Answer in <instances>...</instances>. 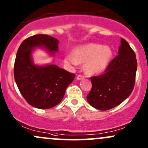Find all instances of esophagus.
<instances>
[{
    "instance_id": "34e87169",
    "label": "esophagus",
    "mask_w": 148,
    "mask_h": 148,
    "mask_svg": "<svg viewBox=\"0 0 148 148\" xmlns=\"http://www.w3.org/2000/svg\"><path fill=\"white\" fill-rule=\"evenodd\" d=\"M84 78V77L83 75H80V74H79V75H77V80H82Z\"/></svg>"
}]
</instances>
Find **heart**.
<instances>
[{
	"mask_svg": "<svg viewBox=\"0 0 148 148\" xmlns=\"http://www.w3.org/2000/svg\"><path fill=\"white\" fill-rule=\"evenodd\" d=\"M112 57V51L108 46L96 43L77 47L64 58V63L68 67L84 64V70L88 74L94 75L103 72L108 66Z\"/></svg>",
	"mask_w": 148,
	"mask_h": 148,
	"instance_id": "1",
	"label": "heart"
}]
</instances>
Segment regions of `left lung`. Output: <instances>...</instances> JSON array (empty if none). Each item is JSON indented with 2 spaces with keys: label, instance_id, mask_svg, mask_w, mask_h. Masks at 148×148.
Segmentation results:
<instances>
[{
  "label": "left lung",
  "instance_id": "8db88e82",
  "mask_svg": "<svg viewBox=\"0 0 148 148\" xmlns=\"http://www.w3.org/2000/svg\"><path fill=\"white\" fill-rule=\"evenodd\" d=\"M118 56L110 62L103 74L90 77L92 88L86 98L98 110L115 108L124 102L134 90L137 60L128 42L121 39Z\"/></svg>",
  "mask_w": 148,
  "mask_h": 148
}]
</instances>
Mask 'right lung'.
<instances>
[{
    "mask_svg": "<svg viewBox=\"0 0 148 148\" xmlns=\"http://www.w3.org/2000/svg\"><path fill=\"white\" fill-rule=\"evenodd\" d=\"M59 40L45 34L26 38L19 45L14 65V77L19 92L29 105L50 109L62 100L66 88L75 74L56 64H34L32 53L36 48H45L51 56L58 51Z\"/></svg>",
    "mask_w": 148,
    "mask_h": 148,
    "instance_id": "obj_1",
    "label": "right lung"
}]
</instances>
